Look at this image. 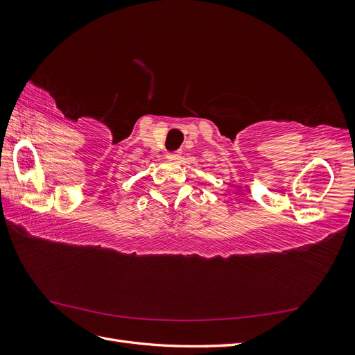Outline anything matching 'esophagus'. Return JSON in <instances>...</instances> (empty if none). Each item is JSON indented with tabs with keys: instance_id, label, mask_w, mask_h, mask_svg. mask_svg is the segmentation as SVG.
<instances>
[{
	"instance_id": "esophagus-1",
	"label": "esophagus",
	"mask_w": 355,
	"mask_h": 355,
	"mask_svg": "<svg viewBox=\"0 0 355 355\" xmlns=\"http://www.w3.org/2000/svg\"><path fill=\"white\" fill-rule=\"evenodd\" d=\"M170 159H178L179 158V153L176 151V153H170L168 155H167Z\"/></svg>"
}]
</instances>
